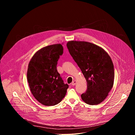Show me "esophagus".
I'll use <instances>...</instances> for the list:
<instances>
[{"mask_svg": "<svg viewBox=\"0 0 135 135\" xmlns=\"http://www.w3.org/2000/svg\"><path fill=\"white\" fill-rule=\"evenodd\" d=\"M76 82H76V81L74 80V81L72 82V83H71V85H73V86H74V85H75V84H76Z\"/></svg>", "mask_w": 135, "mask_h": 135, "instance_id": "1", "label": "esophagus"}]
</instances>
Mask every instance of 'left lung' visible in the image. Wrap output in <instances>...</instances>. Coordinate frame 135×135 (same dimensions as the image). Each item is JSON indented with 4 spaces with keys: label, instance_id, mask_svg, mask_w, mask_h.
<instances>
[{
    "label": "left lung",
    "instance_id": "8db88e82",
    "mask_svg": "<svg viewBox=\"0 0 135 135\" xmlns=\"http://www.w3.org/2000/svg\"><path fill=\"white\" fill-rule=\"evenodd\" d=\"M67 46L87 82L82 99L90 105L101 103L114 84V65L110 57L102 47L90 42L71 41Z\"/></svg>",
    "mask_w": 135,
    "mask_h": 135
}]
</instances>
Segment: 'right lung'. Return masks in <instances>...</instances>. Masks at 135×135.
Segmentation results:
<instances>
[{
    "label": "right lung",
    "instance_id": "right-lung-1",
    "mask_svg": "<svg viewBox=\"0 0 135 135\" xmlns=\"http://www.w3.org/2000/svg\"><path fill=\"white\" fill-rule=\"evenodd\" d=\"M63 53L61 44L44 47L37 51L29 63L27 80L35 98L45 106L59 104L65 97L68 85L57 72L56 65Z\"/></svg>",
    "mask_w": 135,
    "mask_h": 135
}]
</instances>
